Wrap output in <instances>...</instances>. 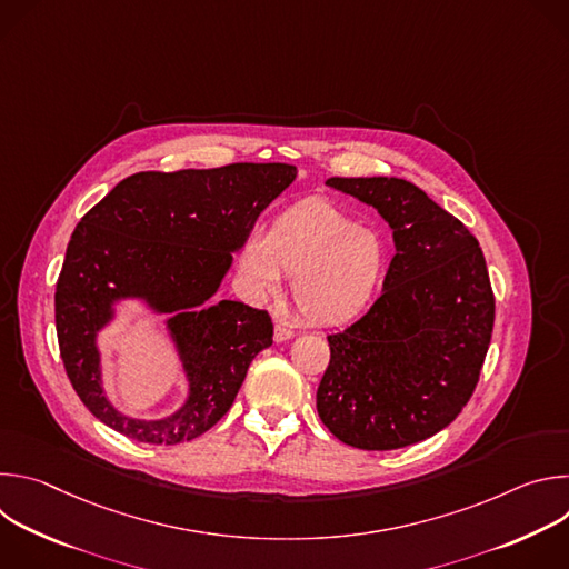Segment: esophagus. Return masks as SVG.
<instances>
[{
  "mask_svg": "<svg viewBox=\"0 0 569 569\" xmlns=\"http://www.w3.org/2000/svg\"><path fill=\"white\" fill-rule=\"evenodd\" d=\"M292 336L295 333L288 327H283V323H277L274 327V342H288Z\"/></svg>",
  "mask_w": 569,
  "mask_h": 569,
  "instance_id": "34e87169",
  "label": "esophagus"
}]
</instances>
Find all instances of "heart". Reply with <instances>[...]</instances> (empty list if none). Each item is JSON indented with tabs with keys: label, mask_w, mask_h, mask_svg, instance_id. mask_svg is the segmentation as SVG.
Instances as JSON below:
<instances>
[{
	"label": "heart",
	"mask_w": 569,
	"mask_h": 569,
	"mask_svg": "<svg viewBox=\"0 0 569 569\" xmlns=\"http://www.w3.org/2000/svg\"><path fill=\"white\" fill-rule=\"evenodd\" d=\"M385 240L338 207L310 200L281 213L268 233L254 231L240 268L257 295L292 277V299L317 323H342L369 308L385 283Z\"/></svg>",
	"instance_id": "obj_1"
}]
</instances>
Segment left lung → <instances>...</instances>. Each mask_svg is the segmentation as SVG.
Returning <instances> with one entry per match:
<instances>
[{
  "mask_svg": "<svg viewBox=\"0 0 569 569\" xmlns=\"http://www.w3.org/2000/svg\"><path fill=\"white\" fill-rule=\"evenodd\" d=\"M373 207L396 254L365 317L329 336L317 412L342 443L396 450L448 428L475 391L496 299L477 238L400 178H331Z\"/></svg>",
  "mask_w": 569,
  "mask_h": 569,
  "instance_id": "8db88e82",
  "label": "left lung"
}]
</instances>
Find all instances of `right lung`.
<instances>
[{"label": "right lung", "mask_w": 569, "mask_h": 569, "mask_svg": "<svg viewBox=\"0 0 569 569\" xmlns=\"http://www.w3.org/2000/svg\"><path fill=\"white\" fill-rule=\"evenodd\" d=\"M295 178L290 164L148 171L121 180L80 218L56 283V331L64 371L101 423L176 446L227 415L252 360L272 345V321L216 292L263 209ZM128 302L168 315L162 326L188 391L171 416H126L104 391L98 336Z\"/></svg>", "instance_id": "obj_1"}]
</instances>
